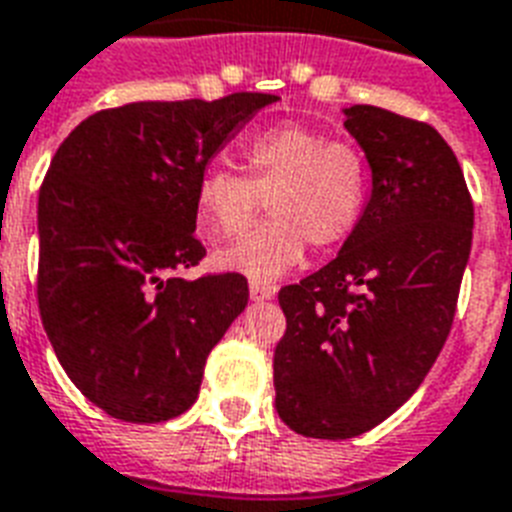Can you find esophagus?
<instances>
[{"mask_svg":"<svg viewBox=\"0 0 512 512\" xmlns=\"http://www.w3.org/2000/svg\"><path fill=\"white\" fill-rule=\"evenodd\" d=\"M276 295V287L273 284H263V281H252L249 284V297L255 300V303H265V300H271Z\"/></svg>","mask_w":512,"mask_h":512,"instance_id":"esophagus-1","label":"esophagus"}]
</instances>
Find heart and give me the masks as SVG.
<instances>
[{
	"label": "heart",
	"mask_w": 512,
	"mask_h": 512,
	"mask_svg": "<svg viewBox=\"0 0 512 512\" xmlns=\"http://www.w3.org/2000/svg\"><path fill=\"white\" fill-rule=\"evenodd\" d=\"M247 175L209 167L196 185L199 231L207 241L239 236L260 207L257 225L215 263L252 281H273L300 265L305 244L335 249L348 241L369 201V162L348 140H329L305 124H276L241 146Z\"/></svg>",
	"instance_id": "obj_1"
}]
</instances>
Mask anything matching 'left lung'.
I'll use <instances>...</instances> for the list:
<instances>
[{"label":"left lung","mask_w":512,"mask_h":512,"mask_svg":"<svg viewBox=\"0 0 512 512\" xmlns=\"http://www.w3.org/2000/svg\"><path fill=\"white\" fill-rule=\"evenodd\" d=\"M372 196L340 255L279 292L276 412L308 438H353L388 420L444 348L473 241L460 162L430 124L345 108Z\"/></svg>","instance_id":"8db88e82"}]
</instances>
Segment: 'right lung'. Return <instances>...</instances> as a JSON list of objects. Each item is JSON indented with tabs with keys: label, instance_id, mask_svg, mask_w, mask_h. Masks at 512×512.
<instances>
[{
	"label": "right lung",
	"instance_id": "add662e5",
	"mask_svg": "<svg viewBox=\"0 0 512 512\" xmlns=\"http://www.w3.org/2000/svg\"><path fill=\"white\" fill-rule=\"evenodd\" d=\"M276 100L233 92L106 108L52 156L39 188V313L71 382L116 420L183 414L209 350L247 308L241 273L183 271L207 255L193 233L199 177Z\"/></svg>",
	"mask_w": 512,
	"mask_h": 512
}]
</instances>
